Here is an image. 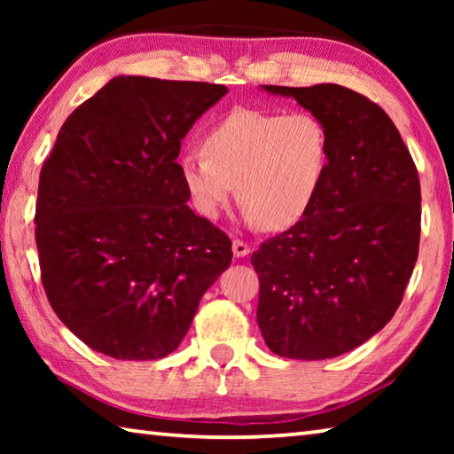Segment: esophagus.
<instances>
[{
  "label": "esophagus",
  "mask_w": 454,
  "mask_h": 454,
  "mask_svg": "<svg viewBox=\"0 0 454 454\" xmlns=\"http://www.w3.org/2000/svg\"><path fill=\"white\" fill-rule=\"evenodd\" d=\"M232 250H234V256L236 258H244L250 254V246L246 244L244 240H234L232 242Z\"/></svg>",
  "instance_id": "obj_1"
}]
</instances>
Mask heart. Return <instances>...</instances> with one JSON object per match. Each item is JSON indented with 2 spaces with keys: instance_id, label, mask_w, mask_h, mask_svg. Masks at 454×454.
Here are the masks:
<instances>
[{
  "instance_id": "b5f03b06",
  "label": "heart",
  "mask_w": 454,
  "mask_h": 454,
  "mask_svg": "<svg viewBox=\"0 0 454 454\" xmlns=\"http://www.w3.org/2000/svg\"><path fill=\"white\" fill-rule=\"evenodd\" d=\"M184 153L178 172L194 208L216 218L236 188L238 204L262 230L296 224L325 180L330 137L312 112L236 110Z\"/></svg>"
}]
</instances>
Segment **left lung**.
Here are the masks:
<instances>
[{
	"mask_svg": "<svg viewBox=\"0 0 454 454\" xmlns=\"http://www.w3.org/2000/svg\"><path fill=\"white\" fill-rule=\"evenodd\" d=\"M264 90L325 121L330 156L304 216L252 252L258 326L274 355L334 358L379 333L403 302L419 258V172L393 120L358 91Z\"/></svg>",
	"mask_w": 454,
	"mask_h": 454,
	"instance_id": "8db88e82",
	"label": "left lung"
}]
</instances>
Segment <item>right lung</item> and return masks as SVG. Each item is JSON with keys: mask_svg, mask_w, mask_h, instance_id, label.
I'll use <instances>...</instances> for the list:
<instances>
[{"mask_svg": "<svg viewBox=\"0 0 454 454\" xmlns=\"http://www.w3.org/2000/svg\"><path fill=\"white\" fill-rule=\"evenodd\" d=\"M228 91L208 82L120 75L59 128L42 166L35 244L53 312L102 355L178 348L232 242L186 204L182 137Z\"/></svg>", "mask_w": 454, "mask_h": 454, "instance_id": "right-lung-1", "label": "right lung"}]
</instances>
